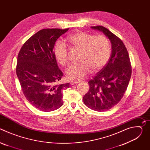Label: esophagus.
<instances>
[{
    "mask_svg": "<svg viewBox=\"0 0 150 150\" xmlns=\"http://www.w3.org/2000/svg\"><path fill=\"white\" fill-rule=\"evenodd\" d=\"M79 82V81H71V85H75V84H76V83H78Z\"/></svg>",
    "mask_w": 150,
    "mask_h": 150,
    "instance_id": "1",
    "label": "esophagus"
}]
</instances>
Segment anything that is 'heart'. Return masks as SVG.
<instances>
[{"label": "heart", "mask_w": 150, "mask_h": 150, "mask_svg": "<svg viewBox=\"0 0 150 150\" xmlns=\"http://www.w3.org/2000/svg\"><path fill=\"white\" fill-rule=\"evenodd\" d=\"M72 49L80 51L78 63H72L66 71L67 77L71 80H80L90 72L101 69L110 56V42L103 35H93L83 31H77L65 38ZM54 56L62 65L68 62V50L63 45L57 42L54 47Z\"/></svg>", "instance_id": "b5f03b06"}]
</instances>
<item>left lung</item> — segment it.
<instances>
[{
    "mask_svg": "<svg viewBox=\"0 0 150 150\" xmlns=\"http://www.w3.org/2000/svg\"><path fill=\"white\" fill-rule=\"evenodd\" d=\"M102 32L112 44L110 58L102 69L89 82L90 90L83 97L88 108L97 112L108 110L123 97L131 79L129 56L122 41L103 26L91 27Z\"/></svg>",
    "mask_w": 150,
    "mask_h": 150,
    "instance_id": "left-lung-1",
    "label": "left lung"
}]
</instances>
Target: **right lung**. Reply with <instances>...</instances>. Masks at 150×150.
<instances>
[{"label":"right lung","instance_id":"obj_1","mask_svg":"<svg viewBox=\"0 0 150 150\" xmlns=\"http://www.w3.org/2000/svg\"><path fill=\"white\" fill-rule=\"evenodd\" d=\"M69 28L43 29L31 36L21 47L16 72L23 92L30 103L48 112L62 105L63 90L69 83L57 84L63 76L53 52L57 38Z\"/></svg>","mask_w":150,"mask_h":150}]
</instances>
